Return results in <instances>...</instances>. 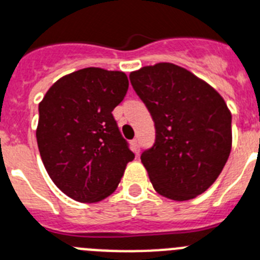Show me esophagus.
<instances>
[{
  "mask_svg": "<svg viewBox=\"0 0 260 260\" xmlns=\"http://www.w3.org/2000/svg\"><path fill=\"white\" fill-rule=\"evenodd\" d=\"M132 144V149H134L135 153H139L140 152V144H139V140L137 139H134V140L131 141Z\"/></svg>",
  "mask_w": 260,
  "mask_h": 260,
  "instance_id": "obj_1",
  "label": "esophagus"
}]
</instances>
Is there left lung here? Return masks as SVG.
Wrapping results in <instances>:
<instances>
[{
    "mask_svg": "<svg viewBox=\"0 0 260 260\" xmlns=\"http://www.w3.org/2000/svg\"><path fill=\"white\" fill-rule=\"evenodd\" d=\"M154 121L156 141L141 154L154 190L187 201L214 184L233 144L231 112L210 84L173 63L129 74Z\"/></svg>",
    "mask_w": 260,
    "mask_h": 260,
    "instance_id": "1",
    "label": "left lung"
}]
</instances>
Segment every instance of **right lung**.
<instances>
[{
  "label": "right lung",
  "mask_w": 260,
  "mask_h": 260,
  "mask_svg": "<svg viewBox=\"0 0 260 260\" xmlns=\"http://www.w3.org/2000/svg\"><path fill=\"white\" fill-rule=\"evenodd\" d=\"M128 86L123 71L87 67L56 80L39 103L41 158L70 198L87 204L107 198L135 158L112 116Z\"/></svg>",
  "instance_id": "add662e5"
}]
</instances>
